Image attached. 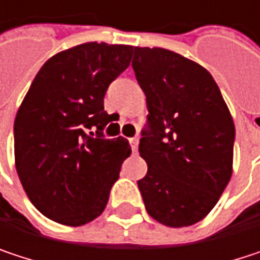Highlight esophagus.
I'll use <instances>...</instances> for the list:
<instances>
[{
	"label": "esophagus",
	"mask_w": 260,
	"mask_h": 260,
	"mask_svg": "<svg viewBox=\"0 0 260 260\" xmlns=\"http://www.w3.org/2000/svg\"><path fill=\"white\" fill-rule=\"evenodd\" d=\"M129 143H131V147H132V152H137V150H138V143H140V140L135 137V138H131Z\"/></svg>",
	"instance_id": "obj_1"
}]
</instances>
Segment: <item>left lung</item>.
Listing matches in <instances>:
<instances>
[{
	"mask_svg": "<svg viewBox=\"0 0 260 260\" xmlns=\"http://www.w3.org/2000/svg\"><path fill=\"white\" fill-rule=\"evenodd\" d=\"M149 131L140 140L147 173L138 181L147 214L169 228L202 221L234 172L235 125L212 75L164 48H134Z\"/></svg>",
	"mask_w": 260,
	"mask_h": 260,
	"instance_id": "left-lung-1",
	"label": "left lung"
}]
</instances>
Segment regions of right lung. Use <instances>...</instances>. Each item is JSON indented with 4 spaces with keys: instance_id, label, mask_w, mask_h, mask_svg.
<instances>
[{
    "instance_id": "obj_1",
    "label": "right lung",
    "mask_w": 260,
    "mask_h": 260,
    "mask_svg": "<svg viewBox=\"0 0 260 260\" xmlns=\"http://www.w3.org/2000/svg\"><path fill=\"white\" fill-rule=\"evenodd\" d=\"M134 46L88 42L52 55L15 117V166L29 202L49 220L84 226L98 218L131 155L123 137H90L110 114L104 96L131 63Z\"/></svg>"
}]
</instances>
